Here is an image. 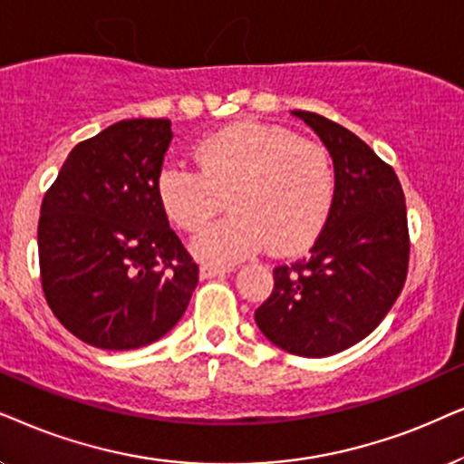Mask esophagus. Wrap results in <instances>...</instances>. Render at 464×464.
<instances>
[{
    "mask_svg": "<svg viewBox=\"0 0 464 464\" xmlns=\"http://www.w3.org/2000/svg\"><path fill=\"white\" fill-rule=\"evenodd\" d=\"M228 271H233V269L231 267H214V265H201L199 277L201 280H209V277H222V276H227Z\"/></svg>",
    "mask_w": 464,
    "mask_h": 464,
    "instance_id": "esophagus-1",
    "label": "esophagus"
}]
</instances>
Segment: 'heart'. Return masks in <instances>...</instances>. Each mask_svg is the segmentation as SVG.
Wrapping results in <instances>:
<instances>
[{
    "instance_id": "1",
    "label": "heart",
    "mask_w": 464,
    "mask_h": 464,
    "mask_svg": "<svg viewBox=\"0 0 464 464\" xmlns=\"http://www.w3.org/2000/svg\"><path fill=\"white\" fill-rule=\"evenodd\" d=\"M199 171L165 165L157 195L184 231H199L193 252L209 263H236L263 246L276 256L296 255L320 236L335 199L329 154L314 141L271 125H236L195 148Z\"/></svg>"
}]
</instances>
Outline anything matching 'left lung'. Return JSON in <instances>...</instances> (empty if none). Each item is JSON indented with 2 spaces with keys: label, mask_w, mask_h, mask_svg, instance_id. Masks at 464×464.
I'll use <instances>...</instances> for the list:
<instances>
[{
  "label": "left lung",
  "mask_w": 464,
  "mask_h": 464,
  "mask_svg": "<svg viewBox=\"0 0 464 464\" xmlns=\"http://www.w3.org/2000/svg\"><path fill=\"white\" fill-rule=\"evenodd\" d=\"M293 116L329 150L335 199L310 255L274 269V290L255 320L277 348L323 358L365 339L403 290L405 195L394 169L358 135L320 114L295 110Z\"/></svg>",
  "instance_id": "1"
}]
</instances>
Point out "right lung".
<instances>
[{
  "label": "right lung",
  "mask_w": 464,
  "mask_h": 464,
  "mask_svg": "<svg viewBox=\"0 0 464 464\" xmlns=\"http://www.w3.org/2000/svg\"><path fill=\"white\" fill-rule=\"evenodd\" d=\"M168 119H131L80 141L40 209L44 296L72 335L102 350L157 342L187 312L199 267L157 195Z\"/></svg>",
  "instance_id": "add662e5"
}]
</instances>
